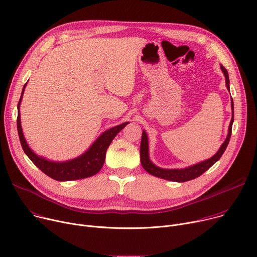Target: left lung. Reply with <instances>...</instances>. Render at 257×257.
Returning <instances> with one entry per match:
<instances>
[{"mask_svg": "<svg viewBox=\"0 0 257 257\" xmlns=\"http://www.w3.org/2000/svg\"><path fill=\"white\" fill-rule=\"evenodd\" d=\"M221 71L225 77V86L227 90L229 91V79H228V74L225 67L223 65H220ZM230 106H231V120L228 126V132L227 136L225 138V141L223 144L220 146L219 150L217 153L208 160L202 161L200 163H197L195 165L185 167L182 169H164V168H160L156 166L154 163L150 159V154H149V138L147 132L144 130L143 131V136H142V144H141V162L144 169L149 172L150 174L170 180V181H176V182H184V181H189L192 179H195L202 175L205 171H207L212 165H214L215 163L221 158L222 154L224 153L228 143L230 139L231 135V126L232 123H234V101H232V98H230Z\"/></svg>", "mask_w": 257, "mask_h": 257, "instance_id": "left-lung-1", "label": "left lung"}]
</instances>
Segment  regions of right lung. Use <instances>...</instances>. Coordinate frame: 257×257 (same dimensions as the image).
Listing matches in <instances>:
<instances>
[{
	"label": "right lung",
	"instance_id": "add662e5",
	"mask_svg": "<svg viewBox=\"0 0 257 257\" xmlns=\"http://www.w3.org/2000/svg\"><path fill=\"white\" fill-rule=\"evenodd\" d=\"M27 84L28 83H26L25 86H23L21 96L17 105V109H18L17 131H18L21 147L23 151H25L26 155L31 159V161L42 172H44L46 175H48L49 177L58 181L83 179L98 173L103 166L106 150L109 147L110 143L112 142V139L127 124H129V122H125L121 125L114 126L110 129H107L103 133H101L100 136L92 144V146L84 154H82L81 156L75 159L64 161V162L50 161L44 157L38 156L35 152L31 150V148L29 147L26 141L25 135H23V132H22L19 106H20Z\"/></svg>",
	"mask_w": 257,
	"mask_h": 257
}]
</instances>
